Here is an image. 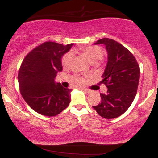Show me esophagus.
Wrapping results in <instances>:
<instances>
[{"instance_id": "34e87169", "label": "esophagus", "mask_w": 158, "mask_h": 158, "mask_svg": "<svg viewBox=\"0 0 158 158\" xmlns=\"http://www.w3.org/2000/svg\"><path fill=\"white\" fill-rule=\"evenodd\" d=\"M81 90H84L85 92H86V93H88V94H90V91L89 90H88V89H85V88H81Z\"/></svg>"}]
</instances>
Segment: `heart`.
I'll return each instance as SVG.
<instances>
[{"instance_id":"b5f03b06","label":"heart","mask_w":158,"mask_h":158,"mask_svg":"<svg viewBox=\"0 0 158 158\" xmlns=\"http://www.w3.org/2000/svg\"><path fill=\"white\" fill-rule=\"evenodd\" d=\"M78 50H77V51ZM79 50L83 54V56L88 59V61L90 64H95V63L98 62L102 59L103 56H104V52H103L102 49L97 46H88L79 49ZM73 56V52L72 51L66 52L61 59V63H62L63 66L68 67L71 62ZM75 81L77 83H81L82 81V79L80 77H77L75 78Z\"/></svg>"}]
</instances>
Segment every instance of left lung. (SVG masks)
<instances>
[{"mask_svg":"<svg viewBox=\"0 0 158 158\" xmlns=\"http://www.w3.org/2000/svg\"><path fill=\"white\" fill-rule=\"evenodd\" d=\"M94 44H104L108 61L99 84L108 88L106 94H100L101 102L93 108L106 119H114L128 110L137 94L139 79V65L135 56L114 40L102 39Z\"/></svg>","mask_w":158,"mask_h":158,"instance_id":"obj_1","label":"left lung"}]
</instances>
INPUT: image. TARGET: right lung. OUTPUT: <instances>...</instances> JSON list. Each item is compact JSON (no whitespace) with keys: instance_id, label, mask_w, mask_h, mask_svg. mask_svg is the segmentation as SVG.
<instances>
[{"instance_id":"right-lung-1","label":"right lung","mask_w":158,"mask_h":158,"mask_svg":"<svg viewBox=\"0 0 158 158\" xmlns=\"http://www.w3.org/2000/svg\"><path fill=\"white\" fill-rule=\"evenodd\" d=\"M73 45L47 41L22 61L18 75L20 91L29 106L41 115L54 117L70 104L72 90L56 83L55 78L62 70L61 58Z\"/></svg>"}]
</instances>
